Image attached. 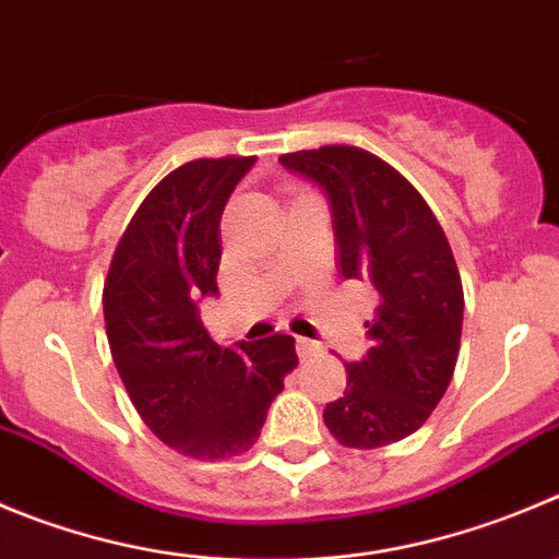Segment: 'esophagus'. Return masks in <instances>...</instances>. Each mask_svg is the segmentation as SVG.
<instances>
[{"instance_id": "esophagus-1", "label": "esophagus", "mask_w": 559, "mask_h": 559, "mask_svg": "<svg viewBox=\"0 0 559 559\" xmlns=\"http://www.w3.org/2000/svg\"><path fill=\"white\" fill-rule=\"evenodd\" d=\"M317 353H320V344L311 342V338H297V356L304 358H314Z\"/></svg>"}]
</instances>
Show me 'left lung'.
Wrapping results in <instances>:
<instances>
[{
    "label": "left lung",
    "mask_w": 559,
    "mask_h": 559,
    "mask_svg": "<svg viewBox=\"0 0 559 559\" xmlns=\"http://www.w3.org/2000/svg\"><path fill=\"white\" fill-rule=\"evenodd\" d=\"M281 165L328 192L338 270L380 297L364 322L372 347L322 419L350 450L397 444L430 419L455 372L463 284L450 239L419 190L369 151L320 145L281 154Z\"/></svg>",
    "instance_id": "1"
}]
</instances>
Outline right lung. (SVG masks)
<instances>
[{"label": "right lung", "instance_id": "add662e5", "mask_svg": "<svg viewBox=\"0 0 559 559\" xmlns=\"http://www.w3.org/2000/svg\"><path fill=\"white\" fill-rule=\"evenodd\" d=\"M255 156L192 159L138 206L104 278L109 353L134 411L192 461H226L259 438L270 403L297 367L295 338L221 347L198 314L217 292L221 215Z\"/></svg>", "mask_w": 559, "mask_h": 559}]
</instances>
